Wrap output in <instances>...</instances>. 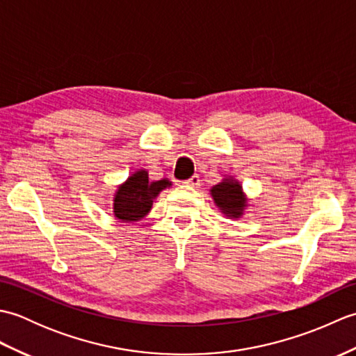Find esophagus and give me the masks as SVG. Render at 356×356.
Wrapping results in <instances>:
<instances>
[{
    "instance_id": "obj_1",
    "label": "esophagus",
    "mask_w": 356,
    "mask_h": 356,
    "mask_svg": "<svg viewBox=\"0 0 356 356\" xmlns=\"http://www.w3.org/2000/svg\"><path fill=\"white\" fill-rule=\"evenodd\" d=\"M185 184H186V185H190V186H193V188H197V186L200 185V176H199V174H194V176L188 179Z\"/></svg>"
}]
</instances>
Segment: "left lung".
<instances>
[{"instance_id": "1", "label": "left lung", "mask_w": 356, "mask_h": 356, "mask_svg": "<svg viewBox=\"0 0 356 356\" xmlns=\"http://www.w3.org/2000/svg\"><path fill=\"white\" fill-rule=\"evenodd\" d=\"M211 194L225 214L229 217H238L241 214V209L245 207V197L241 193V186L237 182L225 180V182L213 186Z\"/></svg>"}]
</instances>
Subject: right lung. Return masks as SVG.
Masks as SVG:
<instances>
[{
    "label": "right lung",
    "mask_w": 356,
    "mask_h": 356,
    "mask_svg": "<svg viewBox=\"0 0 356 356\" xmlns=\"http://www.w3.org/2000/svg\"><path fill=\"white\" fill-rule=\"evenodd\" d=\"M170 185L165 179L149 182L145 171L134 172L115 195V216L122 222L139 220L153 207L156 195Z\"/></svg>",
    "instance_id": "obj_1"
}]
</instances>
